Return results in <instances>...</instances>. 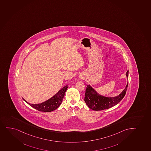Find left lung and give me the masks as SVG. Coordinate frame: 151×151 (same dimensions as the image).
Wrapping results in <instances>:
<instances>
[{
	"label": "left lung",
	"instance_id": "1",
	"mask_svg": "<svg viewBox=\"0 0 151 151\" xmlns=\"http://www.w3.org/2000/svg\"><path fill=\"white\" fill-rule=\"evenodd\" d=\"M127 77L129 76V71L126 73ZM128 83L125 89L117 96L114 97H106L99 95L95 90L87 85L85 91L84 101L88 106L93 110H102L111 108L116 105L122 100L127 90Z\"/></svg>",
	"mask_w": 151,
	"mask_h": 151
}]
</instances>
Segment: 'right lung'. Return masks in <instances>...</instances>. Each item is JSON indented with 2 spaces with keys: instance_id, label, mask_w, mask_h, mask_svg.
<instances>
[{
  "instance_id": "obj_1",
  "label": "right lung",
  "mask_w": 151,
  "mask_h": 151,
  "mask_svg": "<svg viewBox=\"0 0 151 151\" xmlns=\"http://www.w3.org/2000/svg\"><path fill=\"white\" fill-rule=\"evenodd\" d=\"M67 88L68 86L66 85L63 88H62L61 90H59L58 93L55 94L54 96H52L49 100H47L46 101L42 102V104H33L27 102L24 99V100L30 106L40 111L47 112L52 111L53 110L58 109L59 107L63 101L65 93L66 92Z\"/></svg>"
}]
</instances>
